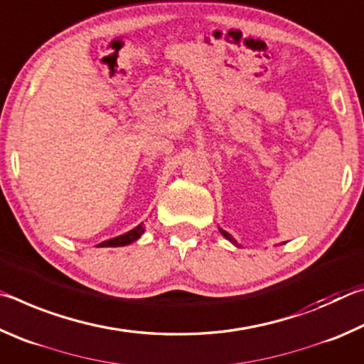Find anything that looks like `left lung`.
Instances as JSON below:
<instances>
[{
    "label": "left lung",
    "instance_id": "left-lung-1",
    "mask_svg": "<svg viewBox=\"0 0 364 364\" xmlns=\"http://www.w3.org/2000/svg\"><path fill=\"white\" fill-rule=\"evenodd\" d=\"M220 232L221 234H223V236L228 239V241H230V242H232L234 245H237V247H241V245H239L237 242H236V239H232V236H231V234L230 232H226V231H223V230H220Z\"/></svg>",
    "mask_w": 364,
    "mask_h": 364
}]
</instances>
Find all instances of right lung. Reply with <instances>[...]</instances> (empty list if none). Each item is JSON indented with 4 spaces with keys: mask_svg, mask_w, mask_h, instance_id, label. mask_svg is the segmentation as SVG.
Segmentation results:
<instances>
[{
    "mask_svg": "<svg viewBox=\"0 0 364 364\" xmlns=\"http://www.w3.org/2000/svg\"><path fill=\"white\" fill-rule=\"evenodd\" d=\"M143 232H144V225L141 223L136 228H133L132 231L122 234V236H117L114 239H109V241L101 242L100 247H122V245H127V244H132L136 241V239H139Z\"/></svg>",
    "mask_w": 364,
    "mask_h": 364,
    "instance_id": "1",
    "label": "right lung"
}]
</instances>
